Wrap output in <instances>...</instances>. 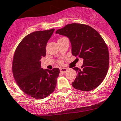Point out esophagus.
I'll use <instances>...</instances> for the list:
<instances>
[{"label": "esophagus", "mask_w": 121, "mask_h": 121, "mask_svg": "<svg viewBox=\"0 0 121 121\" xmlns=\"http://www.w3.org/2000/svg\"><path fill=\"white\" fill-rule=\"evenodd\" d=\"M68 69L66 68H60V71L62 73H66L67 72Z\"/></svg>", "instance_id": "obj_1"}]
</instances>
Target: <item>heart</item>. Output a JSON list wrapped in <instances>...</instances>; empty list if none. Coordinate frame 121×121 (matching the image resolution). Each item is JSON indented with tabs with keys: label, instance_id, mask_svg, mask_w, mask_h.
<instances>
[{
	"label": "heart",
	"instance_id": "b5f03b06",
	"mask_svg": "<svg viewBox=\"0 0 121 121\" xmlns=\"http://www.w3.org/2000/svg\"><path fill=\"white\" fill-rule=\"evenodd\" d=\"M58 62H59V64H62V60H59V61Z\"/></svg>",
	"mask_w": 121,
	"mask_h": 121
}]
</instances>
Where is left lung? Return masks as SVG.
Masks as SVG:
<instances>
[{
  "label": "left lung",
  "mask_w": 121,
  "mask_h": 121,
  "mask_svg": "<svg viewBox=\"0 0 121 121\" xmlns=\"http://www.w3.org/2000/svg\"><path fill=\"white\" fill-rule=\"evenodd\" d=\"M56 34L69 38L72 55L83 59L81 68L74 67L77 75L72 82L73 88L90 91L102 82L108 72L109 54L105 41L90 26L73 23L57 30Z\"/></svg>",
  "instance_id": "left-lung-1"
}]
</instances>
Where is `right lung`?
<instances>
[{
	"label": "right lung",
	"mask_w": 121,
	"mask_h": 121,
	"mask_svg": "<svg viewBox=\"0 0 121 121\" xmlns=\"http://www.w3.org/2000/svg\"><path fill=\"white\" fill-rule=\"evenodd\" d=\"M55 29L38 31L28 34L17 46L13 55L12 72L22 91L37 99H42L55 91L59 69H44L40 60L46 54L48 40Z\"/></svg>",
	"instance_id": "obj_1"
}]
</instances>
